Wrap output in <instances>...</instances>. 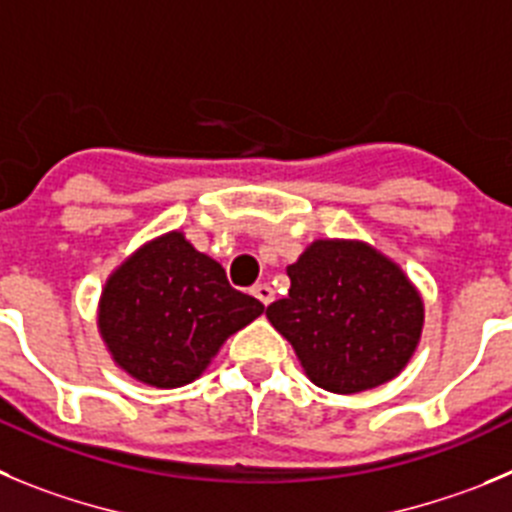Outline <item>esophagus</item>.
Instances as JSON below:
<instances>
[{"label":"esophagus","mask_w":512,"mask_h":512,"mask_svg":"<svg viewBox=\"0 0 512 512\" xmlns=\"http://www.w3.org/2000/svg\"><path fill=\"white\" fill-rule=\"evenodd\" d=\"M252 296H255L257 301L262 303V306H270V303H273V298H275V290L270 288L267 283H257L255 288H252Z\"/></svg>","instance_id":"1"}]
</instances>
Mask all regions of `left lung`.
<instances>
[{"instance_id": "left-lung-1", "label": "left lung", "mask_w": 512, "mask_h": 512, "mask_svg": "<svg viewBox=\"0 0 512 512\" xmlns=\"http://www.w3.org/2000/svg\"><path fill=\"white\" fill-rule=\"evenodd\" d=\"M288 296L267 306L308 380L352 395L405 370L423 334L421 290L365 239H313L288 265Z\"/></svg>"}]
</instances>
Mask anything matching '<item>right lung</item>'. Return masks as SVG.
<instances>
[{
    "label": "right lung",
    "mask_w": 512,
    "mask_h": 512,
    "mask_svg": "<svg viewBox=\"0 0 512 512\" xmlns=\"http://www.w3.org/2000/svg\"><path fill=\"white\" fill-rule=\"evenodd\" d=\"M262 311L257 298L229 285L214 257L173 229L114 267L101 288L96 329L124 375L170 390L204 375L229 336Z\"/></svg>",
    "instance_id": "right-lung-1"
}]
</instances>
